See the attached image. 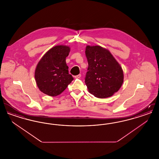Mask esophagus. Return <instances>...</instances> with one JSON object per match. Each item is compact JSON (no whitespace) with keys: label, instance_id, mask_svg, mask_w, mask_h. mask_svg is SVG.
<instances>
[{"label":"esophagus","instance_id":"obj_1","mask_svg":"<svg viewBox=\"0 0 159 159\" xmlns=\"http://www.w3.org/2000/svg\"><path fill=\"white\" fill-rule=\"evenodd\" d=\"M80 77H81V75H80V74H79V75H77V76H75V77L76 79H79V78H80Z\"/></svg>","mask_w":159,"mask_h":159}]
</instances>
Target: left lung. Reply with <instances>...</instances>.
I'll return each instance as SVG.
<instances>
[{"label": "left lung", "mask_w": 159, "mask_h": 159, "mask_svg": "<svg viewBox=\"0 0 159 159\" xmlns=\"http://www.w3.org/2000/svg\"><path fill=\"white\" fill-rule=\"evenodd\" d=\"M88 62L85 83L89 92L99 98L113 96L123 83V71L113 55L100 46H86Z\"/></svg>", "instance_id": "left-lung-1"}]
</instances>
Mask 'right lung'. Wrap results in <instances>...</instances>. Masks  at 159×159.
I'll return each instance as SVG.
<instances>
[{
	"instance_id": "add662e5",
	"label": "right lung",
	"mask_w": 159,
	"mask_h": 159,
	"mask_svg": "<svg viewBox=\"0 0 159 159\" xmlns=\"http://www.w3.org/2000/svg\"><path fill=\"white\" fill-rule=\"evenodd\" d=\"M70 51L68 46H55L39 61L34 77L38 88L43 93L51 97L59 95L73 80L66 62Z\"/></svg>"
}]
</instances>
